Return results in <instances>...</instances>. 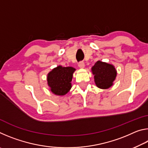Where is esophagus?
<instances>
[{"mask_svg": "<svg viewBox=\"0 0 148 148\" xmlns=\"http://www.w3.org/2000/svg\"><path fill=\"white\" fill-rule=\"evenodd\" d=\"M78 67L79 69H84L85 67V64L84 62H80L78 64Z\"/></svg>", "mask_w": 148, "mask_h": 148, "instance_id": "1", "label": "esophagus"}]
</instances>
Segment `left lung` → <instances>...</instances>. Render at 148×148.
Returning a JSON list of instances; mask_svg holds the SVG:
<instances>
[{
    "instance_id": "obj_1",
    "label": "left lung",
    "mask_w": 148,
    "mask_h": 148,
    "mask_svg": "<svg viewBox=\"0 0 148 148\" xmlns=\"http://www.w3.org/2000/svg\"><path fill=\"white\" fill-rule=\"evenodd\" d=\"M91 72L94 75L95 85L101 89L111 87L117 76V71L113 64L100 60L92 66Z\"/></svg>"
}]
</instances>
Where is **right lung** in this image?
<instances>
[{
	"label": "right lung",
	"instance_id": "1",
	"mask_svg": "<svg viewBox=\"0 0 148 148\" xmlns=\"http://www.w3.org/2000/svg\"><path fill=\"white\" fill-rule=\"evenodd\" d=\"M76 69L72 66L59 65L50 71L47 76V86L54 95L64 96L72 87V79Z\"/></svg>",
	"mask_w": 148,
	"mask_h": 148
}]
</instances>
